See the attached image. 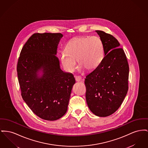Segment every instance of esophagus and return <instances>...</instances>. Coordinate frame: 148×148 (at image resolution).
Here are the masks:
<instances>
[{
    "label": "esophagus",
    "mask_w": 148,
    "mask_h": 148,
    "mask_svg": "<svg viewBox=\"0 0 148 148\" xmlns=\"http://www.w3.org/2000/svg\"><path fill=\"white\" fill-rule=\"evenodd\" d=\"M74 77H75V80H76L77 82H80V81L83 80V79H82V78H81L80 77H79V76H75Z\"/></svg>",
    "instance_id": "34e87169"
}]
</instances>
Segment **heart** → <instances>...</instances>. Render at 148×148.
Segmentation results:
<instances>
[{"mask_svg": "<svg viewBox=\"0 0 148 148\" xmlns=\"http://www.w3.org/2000/svg\"><path fill=\"white\" fill-rule=\"evenodd\" d=\"M103 58L102 41L97 36L79 37L70 41L60 55L64 68L72 72L79 65L87 70H92L101 64Z\"/></svg>", "mask_w": 148, "mask_h": 148, "instance_id": "heart-1", "label": "heart"}]
</instances>
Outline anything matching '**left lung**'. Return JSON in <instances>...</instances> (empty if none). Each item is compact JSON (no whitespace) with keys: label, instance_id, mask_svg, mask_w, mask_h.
<instances>
[{"label":"left lung","instance_id":"8db88e82","mask_svg":"<svg viewBox=\"0 0 148 148\" xmlns=\"http://www.w3.org/2000/svg\"><path fill=\"white\" fill-rule=\"evenodd\" d=\"M96 32L103 44L104 57L86 76V98L92 113L107 117L119 109L127 95L129 67L117 40L102 31Z\"/></svg>","mask_w":148,"mask_h":148}]
</instances>
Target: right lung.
<instances>
[{"mask_svg":"<svg viewBox=\"0 0 148 148\" xmlns=\"http://www.w3.org/2000/svg\"><path fill=\"white\" fill-rule=\"evenodd\" d=\"M62 36L60 33L34 34L23 46L18 61L22 98L34 113L47 121L58 120L66 112L75 83L71 73L60 69L56 56Z\"/></svg>","mask_w":148,"mask_h":148,"instance_id":"1","label":"right lung"}]
</instances>
